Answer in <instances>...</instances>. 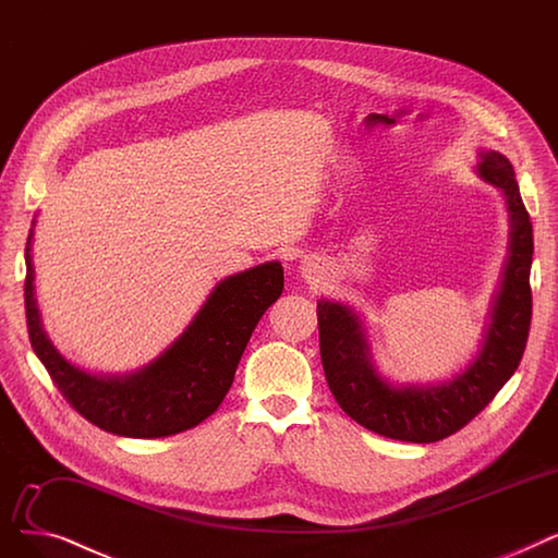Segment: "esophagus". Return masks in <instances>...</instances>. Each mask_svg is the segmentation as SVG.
<instances>
[{"label":"esophagus","mask_w":558,"mask_h":558,"mask_svg":"<svg viewBox=\"0 0 558 558\" xmlns=\"http://www.w3.org/2000/svg\"><path fill=\"white\" fill-rule=\"evenodd\" d=\"M300 270H302V277L308 279V281L320 279L323 272H325L320 258H315V256H306V258L302 260V265H300Z\"/></svg>","instance_id":"esophagus-1"}]
</instances>
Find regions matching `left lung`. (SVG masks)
I'll list each match as a JSON object with an SVG mask.
<instances>
[{
  "instance_id": "1",
  "label": "left lung",
  "mask_w": 558,
  "mask_h": 558,
  "mask_svg": "<svg viewBox=\"0 0 558 558\" xmlns=\"http://www.w3.org/2000/svg\"><path fill=\"white\" fill-rule=\"evenodd\" d=\"M480 156L476 174L507 197L511 243L484 344L461 375L438 386L388 384L369 361L359 315L336 302H317L320 356L336 402L361 427L392 440L436 442L463 429L513 377L526 348L532 325V220L509 158L499 151Z\"/></svg>"
}]
</instances>
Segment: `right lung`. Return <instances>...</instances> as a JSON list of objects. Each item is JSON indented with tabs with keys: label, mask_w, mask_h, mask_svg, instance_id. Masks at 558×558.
<instances>
[{
	"label": "right lung",
	"mask_w": 558,
	"mask_h": 558,
	"mask_svg": "<svg viewBox=\"0 0 558 558\" xmlns=\"http://www.w3.org/2000/svg\"><path fill=\"white\" fill-rule=\"evenodd\" d=\"M29 247L32 231L24 250V308L36 356L76 413L126 438L181 434L216 413L252 331L283 290V268L277 260L231 275L214 288L193 323L161 356L124 377H97L65 361L43 331Z\"/></svg>",
	"instance_id": "obj_1"
}]
</instances>
